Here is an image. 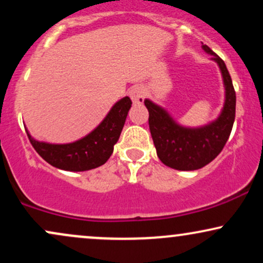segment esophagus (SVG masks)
Wrapping results in <instances>:
<instances>
[{
    "instance_id": "1",
    "label": "esophagus",
    "mask_w": 263,
    "mask_h": 263,
    "mask_svg": "<svg viewBox=\"0 0 263 263\" xmlns=\"http://www.w3.org/2000/svg\"><path fill=\"white\" fill-rule=\"evenodd\" d=\"M129 96H131L132 101H134L135 104H142L144 98H146V90H144L143 86L136 85L129 90Z\"/></svg>"
}]
</instances>
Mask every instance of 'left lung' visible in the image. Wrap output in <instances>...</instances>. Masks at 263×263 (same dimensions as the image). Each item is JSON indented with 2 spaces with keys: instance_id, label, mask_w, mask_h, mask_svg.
Listing matches in <instances>:
<instances>
[{
  "instance_id": "1",
  "label": "left lung",
  "mask_w": 263,
  "mask_h": 263,
  "mask_svg": "<svg viewBox=\"0 0 263 263\" xmlns=\"http://www.w3.org/2000/svg\"><path fill=\"white\" fill-rule=\"evenodd\" d=\"M220 66L225 85V105L218 120L200 128H185L152 101L144 100L149 112L148 123L157 156L168 167L178 171H195L209 164L221 152L235 121L236 93L224 60L203 44Z\"/></svg>"
}]
</instances>
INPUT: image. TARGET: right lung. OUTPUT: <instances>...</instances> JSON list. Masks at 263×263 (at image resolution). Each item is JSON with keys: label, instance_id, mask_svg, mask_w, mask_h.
I'll use <instances>...</instances> for the list:
<instances>
[{"label": "right lung", "instance_id": "1", "mask_svg": "<svg viewBox=\"0 0 263 263\" xmlns=\"http://www.w3.org/2000/svg\"><path fill=\"white\" fill-rule=\"evenodd\" d=\"M132 101L128 96L114 105L104 121L91 134L68 144H50L38 142L27 131L33 148L45 162L59 170L84 172L106 163L119 141Z\"/></svg>", "mask_w": 263, "mask_h": 263}]
</instances>
